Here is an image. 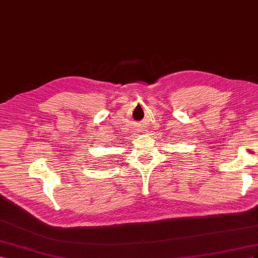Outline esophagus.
Masks as SVG:
<instances>
[{"mask_svg":"<svg viewBox=\"0 0 258 258\" xmlns=\"http://www.w3.org/2000/svg\"><path fill=\"white\" fill-rule=\"evenodd\" d=\"M143 126H141V125H138V130H141V131H143V128H142Z\"/></svg>","mask_w":258,"mask_h":258,"instance_id":"34e87169","label":"esophagus"}]
</instances>
